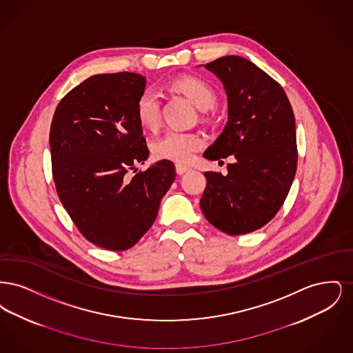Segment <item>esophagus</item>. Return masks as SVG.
Wrapping results in <instances>:
<instances>
[{"instance_id": "obj_1", "label": "esophagus", "mask_w": 353, "mask_h": 353, "mask_svg": "<svg viewBox=\"0 0 353 353\" xmlns=\"http://www.w3.org/2000/svg\"><path fill=\"white\" fill-rule=\"evenodd\" d=\"M190 168L189 167H186V165H181V164H177L176 165V172H177V174H184L186 172H189Z\"/></svg>"}]
</instances>
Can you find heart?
Segmentation results:
<instances>
[{"mask_svg": "<svg viewBox=\"0 0 353 353\" xmlns=\"http://www.w3.org/2000/svg\"><path fill=\"white\" fill-rule=\"evenodd\" d=\"M173 87L183 92L199 110L206 111L213 107L216 94L213 88L196 77H185L173 82ZM136 119L145 130H156L160 123V97L152 90L145 88L136 101ZM203 147V139L199 134L168 131L154 140L152 151L157 159L170 160L179 164L189 163L194 153Z\"/></svg>", "mask_w": 353, "mask_h": 353, "instance_id": "b5f03b06", "label": "heart"}]
</instances>
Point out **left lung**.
<instances>
[{"mask_svg": "<svg viewBox=\"0 0 353 353\" xmlns=\"http://www.w3.org/2000/svg\"><path fill=\"white\" fill-rule=\"evenodd\" d=\"M203 68L223 84L228 121L203 152L208 160L234 156L228 174L205 172L200 206L206 219L229 235L252 233L281 209L296 172V131L281 84L246 58L226 55Z\"/></svg>", "mask_w": 353, "mask_h": 353, "instance_id": "8db88e82", "label": "left lung"}]
</instances>
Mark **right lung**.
I'll use <instances>...</instances> for the list:
<instances>
[{"label":"right lung","instance_id":"1","mask_svg":"<svg viewBox=\"0 0 353 353\" xmlns=\"http://www.w3.org/2000/svg\"><path fill=\"white\" fill-rule=\"evenodd\" d=\"M145 83V77L134 72L90 77L59 101L51 121L59 200L85 239L105 250L136 245L176 179L169 160L127 176L150 154L134 112Z\"/></svg>","mask_w":353,"mask_h":353}]
</instances>
